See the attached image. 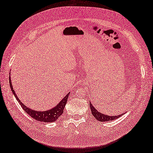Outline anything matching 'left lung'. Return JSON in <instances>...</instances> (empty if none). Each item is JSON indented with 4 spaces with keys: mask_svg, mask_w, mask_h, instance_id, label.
I'll use <instances>...</instances> for the list:
<instances>
[{
    "mask_svg": "<svg viewBox=\"0 0 153 153\" xmlns=\"http://www.w3.org/2000/svg\"><path fill=\"white\" fill-rule=\"evenodd\" d=\"M90 107H91V112H92V115L94 116V117H96V119H97L100 121H112V120H116L117 118H119L121 116H122L123 114H121L119 116H107V115H105L103 114H101V113L99 112L94 107V106L91 104V103H90Z\"/></svg>",
    "mask_w": 153,
    "mask_h": 153,
    "instance_id": "1",
    "label": "left lung"
}]
</instances>
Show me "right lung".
<instances>
[{"label":"right lung","instance_id":"1","mask_svg":"<svg viewBox=\"0 0 153 153\" xmlns=\"http://www.w3.org/2000/svg\"><path fill=\"white\" fill-rule=\"evenodd\" d=\"M9 79H10V88L11 89V91H12V92L13 93V94L15 97H16L17 100L19 101V104L21 105V106L22 107L23 110H24L27 114H29L34 120L41 121V122H47V123L53 122V121H56L59 118V117L61 115H62V113H63L64 108L65 107L66 102H67V100H68L70 92L66 95V96L60 101V103H59L56 107L50 109L49 111H34V110H32V109L29 108L27 107H26L25 105L23 104L20 100H19V99L18 98V97L17 96L16 94H15V92L14 91V90L13 88L10 76Z\"/></svg>","mask_w":153,"mask_h":153}]
</instances>
